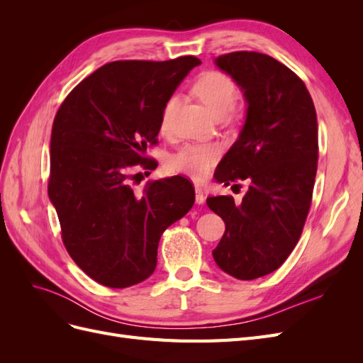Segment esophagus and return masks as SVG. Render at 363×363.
<instances>
[{
	"instance_id": "obj_1",
	"label": "esophagus",
	"mask_w": 363,
	"mask_h": 363,
	"mask_svg": "<svg viewBox=\"0 0 363 363\" xmlns=\"http://www.w3.org/2000/svg\"><path fill=\"white\" fill-rule=\"evenodd\" d=\"M195 201L196 204H203L204 203V191L200 188V186H195Z\"/></svg>"
}]
</instances>
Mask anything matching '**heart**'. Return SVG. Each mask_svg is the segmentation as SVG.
I'll return each mask as SVG.
<instances>
[{"label": "heart", "mask_w": 363, "mask_h": 363, "mask_svg": "<svg viewBox=\"0 0 363 363\" xmlns=\"http://www.w3.org/2000/svg\"><path fill=\"white\" fill-rule=\"evenodd\" d=\"M194 94L207 106L215 116H225L232 111L239 91L232 77L221 71H206L192 86ZM175 106V98H169L164 103L160 115V130L168 133L171 128V118ZM223 155V148L216 142H204V144H186L169 159V168L194 180L206 179L208 172L216 164Z\"/></svg>", "instance_id": "b5f03b06"}]
</instances>
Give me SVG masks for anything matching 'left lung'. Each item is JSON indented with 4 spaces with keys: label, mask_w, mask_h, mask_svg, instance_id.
<instances>
[{
    "label": "left lung",
    "mask_w": 363,
    "mask_h": 363,
    "mask_svg": "<svg viewBox=\"0 0 363 363\" xmlns=\"http://www.w3.org/2000/svg\"><path fill=\"white\" fill-rule=\"evenodd\" d=\"M216 65L242 87L248 101L239 139L215 171L225 186L248 183L242 203L232 195L206 203L225 233L212 251L216 265L239 280L276 271L303 233L318 167V124L304 82L267 54L233 51Z\"/></svg>",
    "instance_id": "1"
}]
</instances>
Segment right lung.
<instances>
[{
	"mask_svg": "<svg viewBox=\"0 0 363 363\" xmlns=\"http://www.w3.org/2000/svg\"><path fill=\"white\" fill-rule=\"evenodd\" d=\"M195 56L106 63L65 98L51 130L48 196L63 245L87 276L123 289L148 279L160 236L188 213L194 184L184 177L131 188L133 169H156L163 106ZM138 175V174H136Z\"/></svg>",
	"mask_w": 363,
	"mask_h": 363,
	"instance_id": "1",
	"label": "right lung"
}]
</instances>
